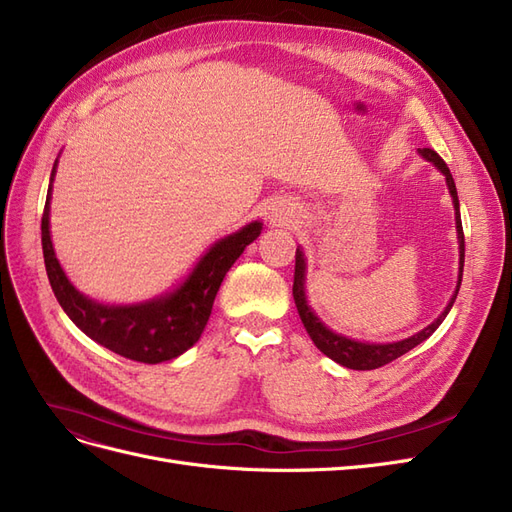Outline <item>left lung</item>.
<instances>
[{"label":"left lung","instance_id":"1","mask_svg":"<svg viewBox=\"0 0 512 512\" xmlns=\"http://www.w3.org/2000/svg\"><path fill=\"white\" fill-rule=\"evenodd\" d=\"M418 153L421 156L431 162L433 166H436L440 173L446 177V185H448V192H451L453 196V205H455V224H457V239H459V277H457V288H455V294L451 297V301H448V305L444 307V312L433 320L429 327H425L423 331H418L416 335L408 337V339H401V342H393V344H367V342H356V339H350L342 333H335L331 331L327 324H324L316 314L314 309L307 305V299H305V258H303V252L297 247V256H294V282H292V297H294V303H297V309H299V316H301V322L305 331L309 333V337H312V342L316 344V348L327 354L329 359H333L335 363L344 365L348 369H378L386 363H391L395 359H399L401 354H406L408 350H412L414 346H418L421 342H425V339L436 331L442 320L446 318V314L451 312V307L457 299V292H459V286H461V275H463V254H466V239H463V228H461V215H459V198H457V188H455V181H453V175L451 170H448L446 162L438 156L436 151L433 149H418Z\"/></svg>","mask_w":512,"mask_h":512}]
</instances>
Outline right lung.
<instances>
[{
	"label": "right lung",
	"instance_id": "add662e5",
	"mask_svg": "<svg viewBox=\"0 0 512 512\" xmlns=\"http://www.w3.org/2000/svg\"><path fill=\"white\" fill-rule=\"evenodd\" d=\"M55 166L42 213V254L51 288L70 320L100 346L138 363L170 361L192 348L205 331L224 275L245 247L258 239L262 224L252 222L220 239L198 260L188 280L164 297L138 305H102L76 290L55 258L49 230Z\"/></svg>",
	"mask_w": 512,
	"mask_h": 512
}]
</instances>
